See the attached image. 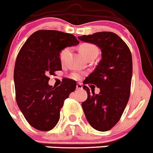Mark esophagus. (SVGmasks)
<instances>
[{
  "mask_svg": "<svg viewBox=\"0 0 153 153\" xmlns=\"http://www.w3.org/2000/svg\"><path fill=\"white\" fill-rule=\"evenodd\" d=\"M76 89H77V90H81V89H82V84H80V83L77 84Z\"/></svg>",
  "mask_w": 153,
  "mask_h": 153,
  "instance_id": "34e87169",
  "label": "esophagus"
}]
</instances>
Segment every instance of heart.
I'll return each instance as SVG.
<instances>
[{
	"label": "heart",
	"mask_w": 153,
	"mask_h": 153,
	"mask_svg": "<svg viewBox=\"0 0 153 153\" xmlns=\"http://www.w3.org/2000/svg\"><path fill=\"white\" fill-rule=\"evenodd\" d=\"M80 52L82 54V56L87 59V58L90 57L92 56H97V53H98V50H97V48L94 45L91 43H83L80 46ZM68 53H69V49L68 48H65L63 50H62V52L60 53V60L62 62H64L66 59L67 56H68ZM74 78H78L79 75L75 74L73 75Z\"/></svg>",
	"instance_id": "heart-1"
}]
</instances>
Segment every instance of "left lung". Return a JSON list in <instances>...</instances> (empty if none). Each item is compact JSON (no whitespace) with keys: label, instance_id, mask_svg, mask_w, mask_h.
Returning <instances> with one entry per match:
<instances>
[{"label":"left lung","instance_id":"obj_1","mask_svg":"<svg viewBox=\"0 0 153 153\" xmlns=\"http://www.w3.org/2000/svg\"><path fill=\"white\" fill-rule=\"evenodd\" d=\"M94 44L101 51V59L87 77L85 84H93L100 93L84 85L88 98L82 106L87 120L98 131H107L120 119L129 100L133 74L130 50L124 41L111 32H98L78 36Z\"/></svg>","mask_w":153,"mask_h":153}]
</instances>
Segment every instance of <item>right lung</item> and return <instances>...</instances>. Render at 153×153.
<instances>
[{
  "label": "right lung",
  "instance_id": "obj_1",
  "mask_svg": "<svg viewBox=\"0 0 153 153\" xmlns=\"http://www.w3.org/2000/svg\"><path fill=\"white\" fill-rule=\"evenodd\" d=\"M79 41L71 33L39 30L20 49L14 67L16 104L33 127L49 131L56 126L64 100L76 88L73 80L65 79L57 88L49 85V75L62 70L60 53Z\"/></svg>",
  "mask_w": 153,
  "mask_h": 153
}]
</instances>
